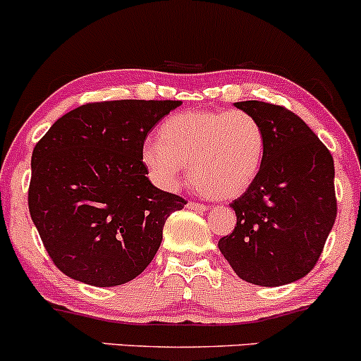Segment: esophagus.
<instances>
[{
    "label": "esophagus",
    "instance_id": "obj_1",
    "mask_svg": "<svg viewBox=\"0 0 361 361\" xmlns=\"http://www.w3.org/2000/svg\"><path fill=\"white\" fill-rule=\"evenodd\" d=\"M187 209H190V211H195V212H205V211H207V207H205V205L197 204V202H188Z\"/></svg>",
    "mask_w": 361,
    "mask_h": 361
}]
</instances>
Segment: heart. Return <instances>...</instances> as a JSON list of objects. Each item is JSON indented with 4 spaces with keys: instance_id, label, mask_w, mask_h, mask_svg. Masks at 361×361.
Wrapping results in <instances>:
<instances>
[{
    "instance_id": "heart-1",
    "label": "heart",
    "mask_w": 361,
    "mask_h": 361,
    "mask_svg": "<svg viewBox=\"0 0 361 361\" xmlns=\"http://www.w3.org/2000/svg\"><path fill=\"white\" fill-rule=\"evenodd\" d=\"M265 133L245 111H185L161 125L159 140L149 138L142 162L150 180L174 192L185 166L199 192L216 200L240 197L262 168Z\"/></svg>"
}]
</instances>
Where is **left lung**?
Returning a JSON list of instances; mask_svg holds the SVG:
<instances>
[{"mask_svg":"<svg viewBox=\"0 0 361 361\" xmlns=\"http://www.w3.org/2000/svg\"><path fill=\"white\" fill-rule=\"evenodd\" d=\"M265 133L262 168L231 204L236 226L217 247L257 286H283L314 269L336 221L334 159L295 113L262 101L235 102Z\"/></svg>","mask_w":361,"mask_h":361,"instance_id":"1","label":"left lung"}]
</instances>
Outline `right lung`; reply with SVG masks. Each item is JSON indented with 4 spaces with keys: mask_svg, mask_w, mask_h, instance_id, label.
<instances>
[{
    "mask_svg": "<svg viewBox=\"0 0 361 361\" xmlns=\"http://www.w3.org/2000/svg\"><path fill=\"white\" fill-rule=\"evenodd\" d=\"M180 101H106L70 111L32 152L29 211L54 265L90 286L135 279L185 199L150 183L142 147Z\"/></svg>",
    "mask_w": 361,
    "mask_h": 361,
    "instance_id": "add662e5",
    "label": "right lung"
}]
</instances>
